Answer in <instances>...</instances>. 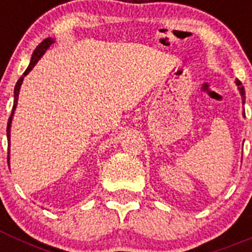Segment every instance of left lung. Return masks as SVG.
<instances>
[{"mask_svg": "<svg viewBox=\"0 0 252 252\" xmlns=\"http://www.w3.org/2000/svg\"><path fill=\"white\" fill-rule=\"evenodd\" d=\"M236 86H237V88H239V91H240V94H241L242 104H245V90H244V87L241 86V82H240L239 79L236 81ZM242 115H245V111H244V112H242Z\"/></svg>", "mask_w": 252, "mask_h": 252, "instance_id": "left-lung-1", "label": "left lung"}]
</instances>
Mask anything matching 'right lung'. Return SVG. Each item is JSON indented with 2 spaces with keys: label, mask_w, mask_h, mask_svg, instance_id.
Here are the masks:
<instances>
[{
  "label": "right lung",
  "mask_w": 252,
  "mask_h": 252,
  "mask_svg": "<svg viewBox=\"0 0 252 252\" xmlns=\"http://www.w3.org/2000/svg\"><path fill=\"white\" fill-rule=\"evenodd\" d=\"M55 43L54 39H51V37H48V39H45L44 41H41V43L37 45V48L35 49L34 53H32V57H31V60H30V64H29L28 69H26L25 72H24V75H22L21 78H20L19 81H17L16 86H15V91H13V95H15V99H13V107H12V113H11L10 119H8V122H7V141L8 144H10V139H11V124H12V117H13V113H15V110H16V106H17V99H19V93H20V88H21V84H22V81H24V77L25 75H28L29 73L32 70V68L35 66V64L37 63L40 60V58L43 57L44 54H45V51L48 50L49 48H50L53 44ZM10 148V146H8ZM7 161H8V165H10V149H8V157H7Z\"/></svg>",
  "instance_id": "right-lung-1"
}]
</instances>
